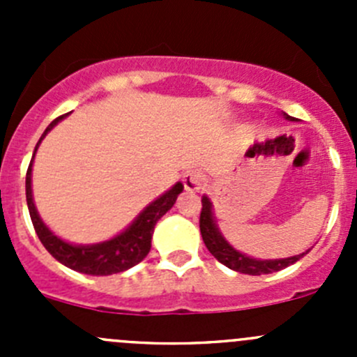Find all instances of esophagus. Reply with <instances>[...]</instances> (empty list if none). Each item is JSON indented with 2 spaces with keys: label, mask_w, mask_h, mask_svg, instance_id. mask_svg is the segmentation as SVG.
Listing matches in <instances>:
<instances>
[{
  "label": "esophagus",
  "mask_w": 357,
  "mask_h": 357,
  "mask_svg": "<svg viewBox=\"0 0 357 357\" xmlns=\"http://www.w3.org/2000/svg\"><path fill=\"white\" fill-rule=\"evenodd\" d=\"M183 185H185V188L188 190V192H200L205 186V179L200 172L190 171L183 176Z\"/></svg>",
  "instance_id": "esophagus-1"
}]
</instances>
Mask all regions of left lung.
<instances>
[{"label":"left lung","mask_w":357,"mask_h":357,"mask_svg":"<svg viewBox=\"0 0 357 357\" xmlns=\"http://www.w3.org/2000/svg\"><path fill=\"white\" fill-rule=\"evenodd\" d=\"M285 117L289 121H294V117L285 114ZM200 233L202 238H204L205 247L208 248L212 255L218 259L221 264H225L226 268L233 269V271L243 273V275H269V273L280 271V269H285L287 266L294 264L304 254L294 255V257L287 259H269V261H261V259H252L248 255L242 254V252L235 250L228 242L225 240V236L219 233L218 225L214 221V212H212V204L207 197L202 199V211H200Z\"/></svg>","instance_id":"obj_1"}]
</instances>
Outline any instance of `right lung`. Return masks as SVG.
<instances>
[{
	"instance_id": "right-lung-1",
	"label": "right lung",
	"mask_w": 357,
	"mask_h": 357,
	"mask_svg": "<svg viewBox=\"0 0 357 357\" xmlns=\"http://www.w3.org/2000/svg\"><path fill=\"white\" fill-rule=\"evenodd\" d=\"M67 115V114H66ZM66 115L56 117L52 124L46 128L43 136L39 138L38 145L34 149L38 150L41 139L52 131ZM32 155L31 164H29L27 176H25V197H27V207L29 214H31V221L34 225L36 233H38L39 240L45 245L46 250L53 255L59 262H62L67 268L74 269V271L84 273V275L93 276H107L115 275V273H122L126 269L132 268L138 262H142L146 257L152 247V235L153 228H155L157 221L174 205L176 199L179 193L183 192L181 183H176L169 192L153 200L138 218L132 221L129 228H126L121 235L114 236V238L107 240V242L95 243V245H72V243L63 242L56 235H53L48 229V226L43 222L39 218L38 211H36L34 200H32V188H31V172H32Z\"/></svg>"
}]
</instances>
